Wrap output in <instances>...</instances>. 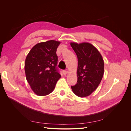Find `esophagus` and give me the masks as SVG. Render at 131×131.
Masks as SVG:
<instances>
[{
  "label": "esophagus",
  "mask_w": 131,
  "mask_h": 131,
  "mask_svg": "<svg viewBox=\"0 0 131 131\" xmlns=\"http://www.w3.org/2000/svg\"><path fill=\"white\" fill-rule=\"evenodd\" d=\"M68 73V70H63V74H64V75H66Z\"/></svg>",
  "instance_id": "obj_1"
}]
</instances>
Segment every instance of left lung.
Instances as JSON below:
<instances>
[{"label":"left lung","instance_id":"8db88e82","mask_svg":"<svg viewBox=\"0 0 131 131\" xmlns=\"http://www.w3.org/2000/svg\"><path fill=\"white\" fill-rule=\"evenodd\" d=\"M78 59L77 84L71 86L77 96H89L96 90L104 74V63L98 50L89 42H70Z\"/></svg>","mask_w":131,"mask_h":131}]
</instances>
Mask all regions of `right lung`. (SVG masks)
I'll use <instances>...</instances> for the list:
<instances>
[{"label":"right lung","mask_w":131,"mask_h":131,"mask_svg":"<svg viewBox=\"0 0 131 131\" xmlns=\"http://www.w3.org/2000/svg\"><path fill=\"white\" fill-rule=\"evenodd\" d=\"M60 41L49 40L34 46L26 58V79L38 96H46L54 90L61 77L56 68L57 47Z\"/></svg>","instance_id":"obj_1"}]
</instances>
